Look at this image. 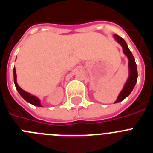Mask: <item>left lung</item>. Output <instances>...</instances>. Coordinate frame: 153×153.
<instances>
[{
	"label": "left lung",
	"mask_w": 153,
	"mask_h": 153,
	"mask_svg": "<svg viewBox=\"0 0 153 153\" xmlns=\"http://www.w3.org/2000/svg\"><path fill=\"white\" fill-rule=\"evenodd\" d=\"M113 37L116 39V40L118 42L120 45L122 46L123 53L128 57V60H129L128 66H129V71L128 79H127V81L126 82L123 89L122 90V91L120 92L118 97H117V100H116V102H115V103H117V102H121V101L123 100L124 99L126 98V97L130 94L131 92L132 91V90L134 88V86H136V81H137L138 73L137 67H136V61H135V58L134 56H132V52H131L130 50L129 49V47L127 46V44L126 43L125 40H124L122 37H120V36H118L117 34L113 35Z\"/></svg>",
	"instance_id": "1"
}]
</instances>
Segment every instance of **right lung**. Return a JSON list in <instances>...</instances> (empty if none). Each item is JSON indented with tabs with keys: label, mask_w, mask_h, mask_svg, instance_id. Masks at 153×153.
Wrapping results in <instances>:
<instances>
[{
	"label": "right lung",
	"mask_w": 153,
	"mask_h": 153,
	"mask_svg": "<svg viewBox=\"0 0 153 153\" xmlns=\"http://www.w3.org/2000/svg\"><path fill=\"white\" fill-rule=\"evenodd\" d=\"M13 81H14V84H15L16 89H17V90L18 91V93H20V95H21L27 102L32 104L33 106H40V107L42 106L41 104H40V99H38L36 97H35V96L31 95L30 93H27V92L24 91V90H22V89L18 86V84H17V74H16L15 67H13Z\"/></svg>",
	"instance_id": "right-lung-1"
}]
</instances>
